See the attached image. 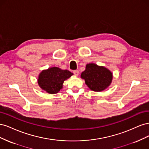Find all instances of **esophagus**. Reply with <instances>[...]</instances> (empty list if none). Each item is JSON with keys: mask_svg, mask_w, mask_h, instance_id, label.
<instances>
[{"mask_svg": "<svg viewBox=\"0 0 149 149\" xmlns=\"http://www.w3.org/2000/svg\"><path fill=\"white\" fill-rule=\"evenodd\" d=\"M73 73H74V74L75 76H78V74H79V71H78V70H74V71H73Z\"/></svg>", "mask_w": 149, "mask_h": 149, "instance_id": "obj_1", "label": "esophagus"}]
</instances>
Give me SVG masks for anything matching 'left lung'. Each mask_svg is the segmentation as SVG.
Returning <instances> with one entry per match:
<instances>
[{"mask_svg": "<svg viewBox=\"0 0 149 149\" xmlns=\"http://www.w3.org/2000/svg\"><path fill=\"white\" fill-rule=\"evenodd\" d=\"M81 78L84 79L86 84L90 89L100 92L111 84L112 73L105 67L89 63L86 66V70L82 72Z\"/></svg>", "mask_w": 149, "mask_h": 149, "instance_id": "8db88e82", "label": "left lung"}]
</instances>
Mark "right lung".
Wrapping results in <instances>:
<instances>
[{"label": "right lung", "mask_w": 149, "mask_h": 149, "mask_svg": "<svg viewBox=\"0 0 149 149\" xmlns=\"http://www.w3.org/2000/svg\"><path fill=\"white\" fill-rule=\"evenodd\" d=\"M73 74L68 70H63L58 67H52L43 70L38 78L39 86L49 94H56L63 88L65 80Z\"/></svg>", "instance_id": "obj_1"}]
</instances>
